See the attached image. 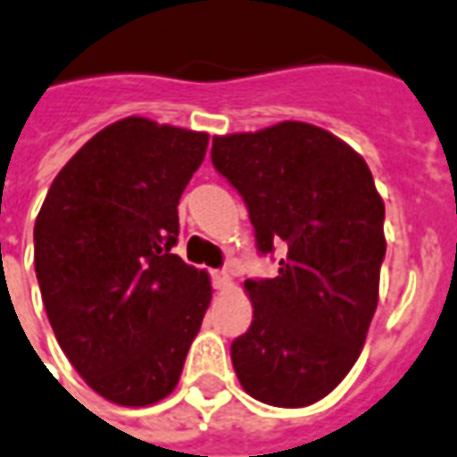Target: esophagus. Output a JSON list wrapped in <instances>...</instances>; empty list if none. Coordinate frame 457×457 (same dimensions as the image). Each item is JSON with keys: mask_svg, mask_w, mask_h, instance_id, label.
<instances>
[{"mask_svg": "<svg viewBox=\"0 0 457 457\" xmlns=\"http://www.w3.org/2000/svg\"><path fill=\"white\" fill-rule=\"evenodd\" d=\"M212 286L218 290H228L232 286V276L228 271H212Z\"/></svg>", "mask_w": 457, "mask_h": 457, "instance_id": "obj_1", "label": "esophagus"}]
</instances>
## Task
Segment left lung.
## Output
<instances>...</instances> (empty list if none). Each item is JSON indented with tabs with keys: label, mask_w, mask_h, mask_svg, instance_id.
<instances>
[{
	"label": "left lung",
	"mask_w": 457,
	"mask_h": 457,
	"mask_svg": "<svg viewBox=\"0 0 457 457\" xmlns=\"http://www.w3.org/2000/svg\"><path fill=\"white\" fill-rule=\"evenodd\" d=\"M212 164L249 208L278 276L245 280L254 320L232 341L246 395L307 407L346 378L366 344L385 259V203L366 160L320 125L283 120L212 137Z\"/></svg>",
	"instance_id": "left-lung-1"
}]
</instances>
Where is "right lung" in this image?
<instances>
[{"label": "right lung", "mask_w": 457, "mask_h": 457, "mask_svg": "<svg viewBox=\"0 0 457 457\" xmlns=\"http://www.w3.org/2000/svg\"><path fill=\"white\" fill-rule=\"evenodd\" d=\"M205 150L208 133L123 118L77 150L40 205L33 259L50 327L113 404L174 392L211 305V276L171 254L179 198Z\"/></svg>", "instance_id": "1"}]
</instances>
